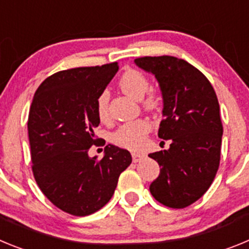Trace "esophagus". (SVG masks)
<instances>
[{
    "label": "esophagus",
    "mask_w": 249,
    "mask_h": 249,
    "mask_svg": "<svg viewBox=\"0 0 249 249\" xmlns=\"http://www.w3.org/2000/svg\"><path fill=\"white\" fill-rule=\"evenodd\" d=\"M143 158H144L143 153H136V152L132 153V160H133V162H140V160H143Z\"/></svg>",
    "instance_id": "esophagus-1"
}]
</instances>
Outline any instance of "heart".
Listing matches in <instances>:
<instances>
[{
	"instance_id": "obj_1",
	"label": "heart",
	"mask_w": 249,
	"mask_h": 249,
	"mask_svg": "<svg viewBox=\"0 0 249 249\" xmlns=\"http://www.w3.org/2000/svg\"><path fill=\"white\" fill-rule=\"evenodd\" d=\"M121 89L131 97L136 100H142L143 108L148 112H158L163 105V101L160 94L157 92H149V80L142 72L137 70H128L121 76L120 78ZM146 95V96L144 94ZM109 93L107 91H102L98 94L96 101V112H97L98 120L102 123L109 122V111H108ZM151 126L148 121L146 120H135L127 122L118 127L113 132L111 140L114 144L127 148L129 151H141L146 146L147 135H148Z\"/></svg>"
}]
</instances>
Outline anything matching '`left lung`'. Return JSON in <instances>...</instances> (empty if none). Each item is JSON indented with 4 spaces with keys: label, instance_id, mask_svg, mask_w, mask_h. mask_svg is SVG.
I'll list each match as a JSON object with an SVG mask.
<instances>
[{
    "label": "left lung",
    "instance_id": "obj_1",
    "mask_svg": "<svg viewBox=\"0 0 249 249\" xmlns=\"http://www.w3.org/2000/svg\"><path fill=\"white\" fill-rule=\"evenodd\" d=\"M135 62L160 83L164 118L158 137L171 141L168 149L148 155L162 167L149 191L169 208H186L207 192L218 171L223 126L217 94L184 59L140 57Z\"/></svg>",
    "mask_w": 249,
    "mask_h": 249
}]
</instances>
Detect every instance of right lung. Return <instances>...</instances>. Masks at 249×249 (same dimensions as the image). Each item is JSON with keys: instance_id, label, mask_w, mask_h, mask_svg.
<instances>
[{"instance_id": "add662e5", "label": "right lung", "mask_w": 249, "mask_h": 249, "mask_svg": "<svg viewBox=\"0 0 249 249\" xmlns=\"http://www.w3.org/2000/svg\"><path fill=\"white\" fill-rule=\"evenodd\" d=\"M117 62L65 70L47 77L31 103L27 128L32 172L39 190L57 208L83 217L108 203L121 173L132 163L127 149L105 147L101 160L89 151L101 138L96 112Z\"/></svg>"}]
</instances>
